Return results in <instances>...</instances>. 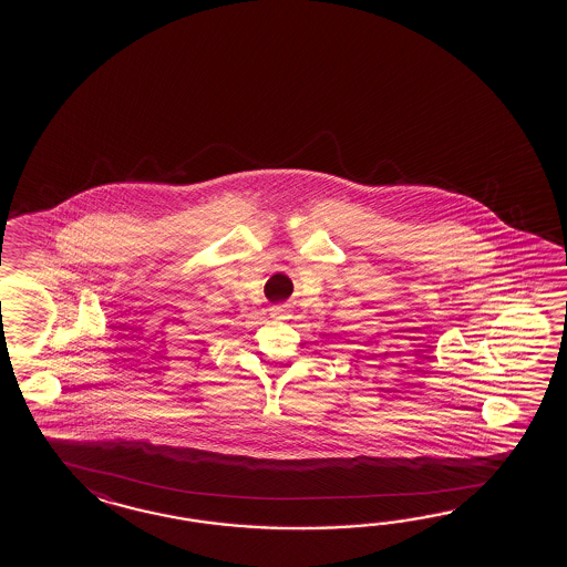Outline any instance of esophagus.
Listing matches in <instances>:
<instances>
[{
	"label": "esophagus",
	"instance_id": "34e87169",
	"mask_svg": "<svg viewBox=\"0 0 567 567\" xmlns=\"http://www.w3.org/2000/svg\"><path fill=\"white\" fill-rule=\"evenodd\" d=\"M269 316H271V318H276V320H286V318L289 316L288 303H278V306H271V308H269Z\"/></svg>",
	"mask_w": 567,
	"mask_h": 567
}]
</instances>
